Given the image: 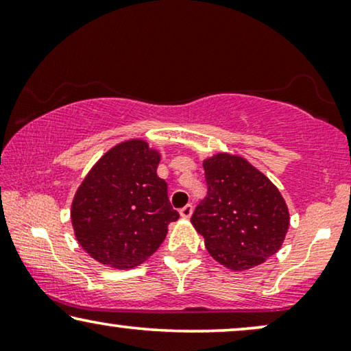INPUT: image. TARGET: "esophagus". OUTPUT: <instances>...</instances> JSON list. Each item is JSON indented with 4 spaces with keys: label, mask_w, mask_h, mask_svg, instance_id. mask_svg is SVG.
Masks as SVG:
<instances>
[{
    "label": "esophagus",
    "mask_w": 351,
    "mask_h": 351,
    "mask_svg": "<svg viewBox=\"0 0 351 351\" xmlns=\"http://www.w3.org/2000/svg\"><path fill=\"white\" fill-rule=\"evenodd\" d=\"M191 214H193V206H191V204H186V206H184V208L180 209V215L184 219H190Z\"/></svg>",
    "instance_id": "obj_1"
}]
</instances>
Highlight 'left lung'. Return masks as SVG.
Wrapping results in <instances>:
<instances>
[{"label":"left lung","mask_w":351,"mask_h":351,"mask_svg":"<svg viewBox=\"0 0 351 351\" xmlns=\"http://www.w3.org/2000/svg\"><path fill=\"white\" fill-rule=\"evenodd\" d=\"M208 195L191 223L208 252L241 271L275 256L289 228V210L270 179L241 156L217 153L203 162Z\"/></svg>","instance_id":"8db88e82"}]
</instances>
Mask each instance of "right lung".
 <instances>
[{"mask_svg": "<svg viewBox=\"0 0 351 351\" xmlns=\"http://www.w3.org/2000/svg\"><path fill=\"white\" fill-rule=\"evenodd\" d=\"M160 153L145 141L118 143L95 162L71 203V225L81 247L113 268L145 262L179 219L156 174Z\"/></svg>", "mask_w": 351, "mask_h": 351, "instance_id": "right-lung-1", "label": "right lung"}]
</instances>
